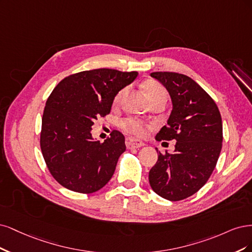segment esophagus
<instances>
[{
    "mask_svg": "<svg viewBox=\"0 0 252 252\" xmlns=\"http://www.w3.org/2000/svg\"><path fill=\"white\" fill-rule=\"evenodd\" d=\"M126 144L127 149H139L144 145V143L137 138H127Z\"/></svg>",
    "mask_w": 252,
    "mask_h": 252,
    "instance_id": "34e87169",
    "label": "esophagus"
}]
</instances>
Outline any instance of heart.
<instances>
[{"instance_id":"heart-1","label":"heart","mask_w":252,"mask_h":252,"mask_svg":"<svg viewBox=\"0 0 252 252\" xmlns=\"http://www.w3.org/2000/svg\"><path fill=\"white\" fill-rule=\"evenodd\" d=\"M143 91L150 101H152L155 98H158V97H160V96L166 95L164 88L162 87L160 84L154 82V80H148V82L143 85ZM123 92H124V90H121L116 94L115 98H114L115 102H117L119 100ZM123 126L126 129V131L134 133L136 135H144V134H147V131H148V128H147V126H145V125L139 120L124 121Z\"/></svg>"}]
</instances>
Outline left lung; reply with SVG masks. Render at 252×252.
Instances as JSON below:
<instances>
[{
    "mask_svg": "<svg viewBox=\"0 0 252 252\" xmlns=\"http://www.w3.org/2000/svg\"><path fill=\"white\" fill-rule=\"evenodd\" d=\"M163 85L173 110L156 140H175L173 154L157 150L158 160L149 173L152 189L169 201L197 192L209 179L220 156L223 126L216 102L190 77L175 72H153Z\"/></svg>",
    "mask_w": 252,
    "mask_h": 252,
    "instance_id": "obj_1",
    "label": "left lung"
}]
</instances>
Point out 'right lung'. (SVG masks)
Segmentation results:
<instances>
[{"instance_id": "1", "label": "right lung", "mask_w": 252, "mask_h": 252, "mask_svg": "<svg viewBox=\"0 0 252 252\" xmlns=\"http://www.w3.org/2000/svg\"><path fill=\"white\" fill-rule=\"evenodd\" d=\"M138 72L94 69L72 74L54 88L42 118L40 150L51 175L63 188L80 193L102 189L126 151L125 136L113 131L99 142L94 121L111 112L116 94Z\"/></svg>"}]
</instances>
